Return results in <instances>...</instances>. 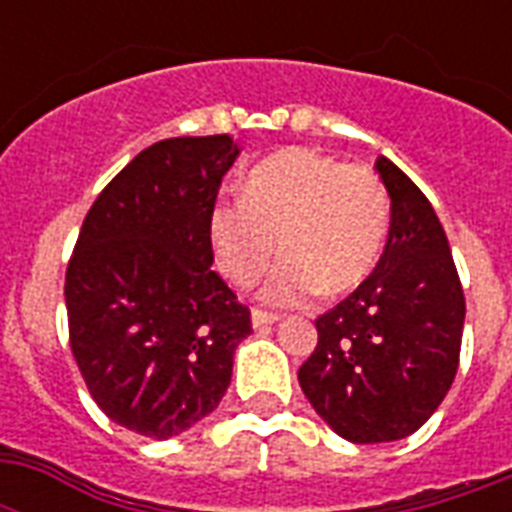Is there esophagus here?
Wrapping results in <instances>:
<instances>
[{
  "label": "esophagus",
  "instance_id": "obj_1",
  "mask_svg": "<svg viewBox=\"0 0 512 512\" xmlns=\"http://www.w3.org/2000/svg\"><path fill=\"white\" fill-rule=\"evenodd\" d=\"M279 319H281V316H276V313L260 311V308H255V311H252V327H255V329L271 327V324H276Z\"/></svg>",
  "mask_w": 512,
  "mask_h": 512
}]
</instances>
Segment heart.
<instances>
[{
    "mask_svg": "<svg viewBox=\"0 0 512 512\" xmlns=\"http://www.w3.org/2000/svg\"><path fill=\"white\" fill-rule=\"evenodd\" d=\"M388 193L361 164H340L308 148H284L252 167L241 199L209 209L217 268L252 287L276 257L263 297L300 305L316 292L345 295L377 268L388 236Z\"/></svg>",
    "mask_w": 512,
    "mask_h": 512,
    "instance_id": "b5f03b06",
    "label": "heart"
}]
</instances>
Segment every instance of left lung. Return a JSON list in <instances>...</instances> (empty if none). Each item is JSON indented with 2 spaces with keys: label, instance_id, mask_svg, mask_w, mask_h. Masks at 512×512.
Segmentation results:
<instances>
[{
  "label": "left lung",
  "instance_id": "8db88e82",
  "mask_svg": "<svg viewBox=\"0 0 512 512\" xmlns=\"http://www.w3.org/2000/svg\"><path fill=\"white\" fill-rule=\"evenodd\" d=\"M390 231L380 263L316 319L319 345L297 380L321 420L353 444L401 441L449 393L460 364L465 297L425 193L380 156Z\"/></svg>",
  "mask_w": 512,
  "mask_h": 512
}]
</instances>
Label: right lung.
<instances>
[{"label": "right lung", "mask_w": 512, "mask_h": 512, "mask_svg": "<svg viewBox=\"0 0 512 512\" xmlns=\"http://www.w3.org/2000/svg\"><path fill=\"white\" fill-rule=\"evenodd\" d=\"M239 154L231 135L159 140L84 217L66 271L71 350L95 404L140 436H180L215 412L252 332L209 268V209Z\"/></svg>", "instance_id": "add662e5"}]
</instances>
